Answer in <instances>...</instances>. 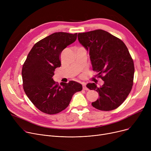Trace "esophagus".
<instances>
[{
  "label": "esophagus",
  "mask_w": 151,
  "mask_h": 151,
  "mask_svg": "<svg viewBox=\"0 0 151 151\" xmlns=\"http://www.w3.org/2000/svg\"><path fill=\"white\" fill-rule=\"evenodd\" d=\"M82 86H83V89L84 90H86V91L88 90V88L86 87V83H83V84H82Z\"/></svg>",
  "instance_id": "1"
}]
</instances>
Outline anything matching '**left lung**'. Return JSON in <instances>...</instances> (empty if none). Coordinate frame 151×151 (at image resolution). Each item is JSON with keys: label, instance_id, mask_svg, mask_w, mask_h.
Returning a JSON list of instances; mask_svg holds the SVG:
<instances>
[{"label": "left lung", "instance_id": "8db88e82", "mask_svg": "<svg viewBox=\"0 0 151 151\" xmlns=\"http://www.w3.org/2000/svg\"><path fill=\"white\" fill-rule=\"evenodd\" d=\"M78 39L89 52L93 70L104 81L100 88L94 83L86 85L99 94V98L92 105L101 111L118 108L127 97L133 86L134 68L128 48L121 40L101 29L79 33Z\"/></svg>", "mask_w": 151, "mask_h": 151}]
</instances>
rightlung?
<instances>
[{"label":"right lung","instance_id":"add662e5","mask_svg":"<svg viewBox=\"0 0 151 151\" xmlns=\"http://www.w3.org/2000/svg\"><path fill=\"white\" fill-rule=\"evenodd\" d=\"M77 33L55 32L41 40L30 50L22 69L23 88L32 103L41 111L54 114L65 109L73 94L81 91L80 83L55 84L52 76L60 67V54L76 41Z\"/></svg>","mask_w":151,"mask_h":151}]
</instances>
